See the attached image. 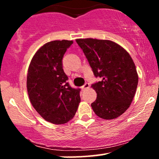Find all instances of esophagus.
<instances>
[{"mask_svg":"<svg viewBox=\"0 0 159 159\" xmlns=\"http://www.w3.org/2000/svg\"><path fill=\"white\" fill-rule=\"evenodd\" d=\"M89 87H90V84L85 83L82 86V90H86V89L89 88Z\"/></svg>","mask_w":159,"mask_h":159,"instance_id":"1","label":"esophagus"}]
</instances>
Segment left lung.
<instances>
[{"label":"left lung","instance_id":"obj_1","mask_svg":"<svg viewBox=\"0 0 159 159\" xmlns=\"http://www.w3.org/2000/svg\"><path fill=\"white\" fill-rule=\"evenodd\" d=\"M93 72L100 81L91 87L97 98L91 104L95 114L105 120L118 117L129 108L138 84L136 67L129 54L114 42L78 39Z\"/></svg>","mask_w":159,"mask_h":159}]
</instances>
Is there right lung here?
<instances>
[{
  "label": "right lung",
  "mask_w": 159,
  "mask_h": 159,
  "mask_svg": "<svg viewBox=\"0 0 159 159\" xmlns=\"http://www.w3.org/2000/svg\"><path fill=\"white\" fill-rule=\"evenodd\" d=\"M72 43L55 40L45 44L33 57L27 71L30 102L43 119L54 124L73 118L81 102V89L69 85L63 69V55Z\"/></svg>",
  "instance_id": "obj_1"
}]
</instances>
